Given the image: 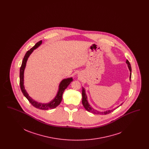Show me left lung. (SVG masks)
I'll list each match as a JSON object with an SVG mask.
<instances>
[{
	"label": "left lung",
	"mask_w": 149,
	"mask_h": 149,
	"mask_svg": "<svg viewBox=\"0 0 149 149\" xmlns=\"http://www.w3.org/2000/svg\"><path fill=\"white\" fill-rule=\"evenodd\" d=\"M126 64H127L128 68V69L130 71V81H131V65L130 62L128 61V60H126ZM82 104L83 105L84 107L85 108V109L86 111H88V112H91L93 114H107L110 113L111 112H113L114 110H115L116 109H117V108H118L122 104L121 103L120 105L119 106H117L116 108H114L112 109H109V110H107L105 111H97L95 109H94L91 106L89 103H88V98H87V95H86V94L85 92V89L84 88L82 87Z\"/></svg>",
	"instance_id": "8db88e82"
}]
</instances>
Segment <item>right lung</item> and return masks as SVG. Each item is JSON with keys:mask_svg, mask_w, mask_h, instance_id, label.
Returning <instances> with one entry per match:
<instances>
[{"mask_svg": "<svg viewBox=\"0 0 149 149\" xmlns=\"http://www.w3.org/2000/svg\"><path fill=\"white\" fill-rule=\"evenodd\" d=\"M41 44H42V41L38 42L32 48H31L30 50H29L26 52L25 56L23 59L21 67L20 68L19 84H20V87H21L22 92L23 93L24 96L29 100V103H31V104L33 106L35 107L38 109H42V110H48L49 109H54L60 104V103L62 100L63 94L64 91L66 89V88L68 86V85H69L73 81V79H72V78H68L63 79L59 84L58 91H57L55 97L49 103H42L38 102L37 101L32 99V97H31L29 95V93L26 90V89L24 88V70H25V68L26 66V63H27V60H28L29 57L31 55V54L33 52V51L36 50L37 48H38Z\"/></svg>", "mask_w": 149, "mask_h": 149, "instance_id": "1", "label": "right lung"}]
</instances>
